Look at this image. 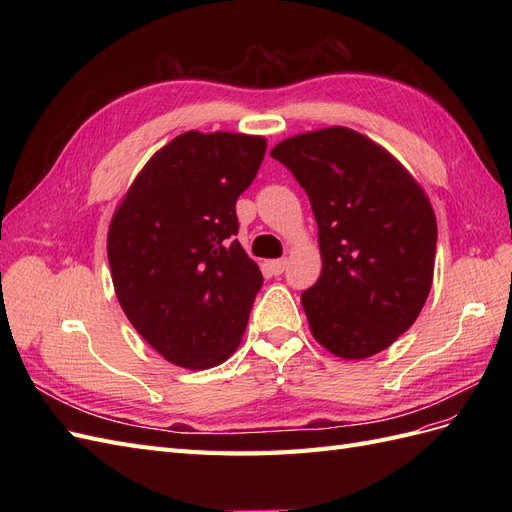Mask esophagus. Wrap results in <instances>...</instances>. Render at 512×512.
I'll return each mask as SVG.
<instances>
[{
    "label": "esophagus",
    "mask_w": 512,
    "mask_h": 512,
    "mask_svg": "<svg viewBox=\"0 0 512 512\" xmlns=\"http://www.w3.org/2000/svg\"><path fill=\"white\" fill-rule=\"evenodd\" d=\"M286 258H277V260H271L269 262V269H271V273L273 275H282L284 273V269H286Z\"/></svg>",
    "instance_id": "1"
}]
</instances>
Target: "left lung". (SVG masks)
<instances>
[{"instance_id":"1","label":"left lung","mask_w":512,"mask_h":512,"mask_svg":"<svg viewBox=\"0 0 512 512\" xmlns=\"http://www.w3.org/2000/svg\"><path fill=\"white\" fill-rule=\"evenodd\" d=\"M312 203L322 273L301 294L320 346L359 361L406 333L429 297L438 226L421 185L350 128L290 136L271 149Z\"/></svg>"}]
</instances>
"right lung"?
Instances as JSON below:
<instances>
[{
	"instance_id": "add662e5",
	"label": "right lung",
	"mask_w": 512,
	"mask_h": 512,
	"mask_svg": "<svg viewBox=\"0 0 512 512\" xmlns=\"http://www.w3.org/2000/svg\"><path fill=\"white\" fill-rule=\"evenodd\" d=\"M265 151L262 136L183 132L113 215L106 250L119 305L168 363L209 369L241 344L262 273L235 239V205Z\"/></svg>"
}]
</instances>
